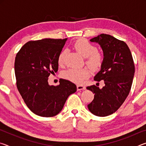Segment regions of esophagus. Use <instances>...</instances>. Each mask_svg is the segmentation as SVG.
<instances>
[{"label": "esophagus", "mask_w": 146, "mask_h": 146, "mask_svg": "<svg viewBox=\"0 0 146 146\" xmlns=\"http://www.w3.org/2000/svg\"><path fill=\"white\" fill-rule=\"evenodd\" d=\"M77 90L78 91H80V90H86V87L85 86H84L82 85H78L77 86Z\"/></svg>", "instance_id": "esophagus-1"}]
</instances>
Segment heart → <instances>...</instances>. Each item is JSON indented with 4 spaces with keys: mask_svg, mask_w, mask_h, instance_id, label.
<instances>
[{
    "mask_svg": "<svg viewBox=\"0 0 146 146\" xmlns=\"http://www.w3.org/2000/svg\"><path fill=\"white\" fill-rule=\"evenodd\" d=\"M73 48L80 55L86 58V62L91 70L96 71L102 67L104 62L102 54L97 51L96 47L88 40L84 38L79 39L74 44ZM66 54V50L59 54L58 62L60 65L64 64ZM90 74V71L88 68H70L62 73V77L76 84H80Z\"/></svg>",
    "mask_w": 146,
    "mask_h": 146,
    "instance_id": "1",
    "label": "heart"
}]
</instances>
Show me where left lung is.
Here are the masks:
<instances>
[{"mask_svg":"<svg viewBox=\"0 0 146 146\" xmlns=\"http://www.w3.org/2000/svg\"><path fill=\"white\" fill-rule=\"evenodd\" d=\"M90 41L99 44L103 51V64L94 80H103L105 86L101 89L95 85L87 87L95 94L88 107L93 115L106 117L117 111L129 95L135 65L130 49L123 41L106 34H100Z\"/></svg>","mask_w":146,"mask_h":146,"instance_id":"obj_1","label":"left lung"}]
</instances>
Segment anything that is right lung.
Wrapping results in <instances>:
<instances>
[{"mask_svg": "<svg viewBox=\"0 0 146 146\" xmlns=\"http://www.w3.org/2000/svg\"><path fill=\"white\" fill-rule=\"evenodd\" d=\"M67 39L29 41L17 54V87L26 106L36 115L58 114L69 96L76 92V85L68 80L60 79L56 86L49 85L48 81L51 73L57 72L58 55Z\"/></svg>", "mask_w": 146, "mask_h": 146, "instance_id": "add662e5", "label": "right lung"}]
</instances>
